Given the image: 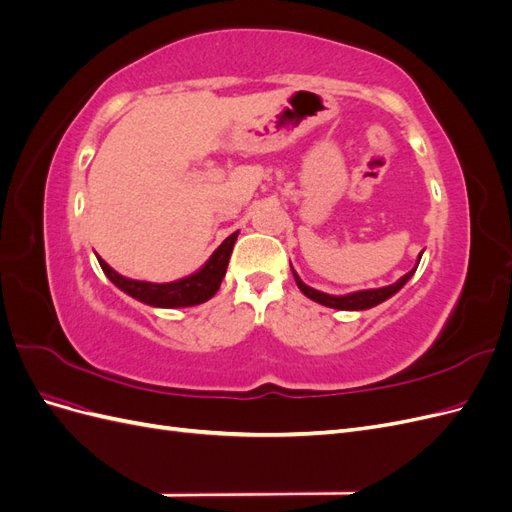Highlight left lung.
<instances>
[{
    "mask_svg": "<svg viewBox=\"0 0 512 512\" xmlns=\"http://www.w3.org/2000/svg\"><path fill=\"white\" fill-rule=\"evenodd\" d=\"M421 256H423V254H421ZM421 256H418V260H421ZM416 267H418V262H416ZM416 267H414L412 271H408L404 277H401V280H397V282L391 284V286L374 288V290H359V292H352V294H344V297H333V294H327V292H320V290L309 288L307 284L301 282V277H299L297 273L292 271V275H294V282H297L299 290L305 294L307 299H312V301H316V303H320V305L335 307V309H350V312H352V309H369V307H374V305L386 301L389 297H393V294H395L397 290H401V288L406 286V282L414 275Z\"/></svg>",
    "mask_w": 512,
    "mask_h": 512,
    "instance_id": "1",
    "label": "left lung"
}]
</instances>
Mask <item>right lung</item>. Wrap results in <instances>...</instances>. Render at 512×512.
<instances>
[{"instance_id":"obj_1","label":"right lung","mask_w":512,"mask_h":512,"mask_svg":"<svg viewBox=\"0 0 512 512\" xmlns=\"http://www.w3.org/2000/svg\"><path fill=\"white\" fill-rule=\"evenodd\" d=\"M239 232H232L228 239L211 254V258L205 262V267L196 271L190 277H183L177 282L168 284H151V282H138L130 280V277H123L117 271L106 265L102 258H98L102 271L106 273L108 280H111L117 288H121L136 301L153 305V307H190L209 301L215 292H218L226 269L228 260L232 254V245H235Z\"/></svg>"}]
</instances>
